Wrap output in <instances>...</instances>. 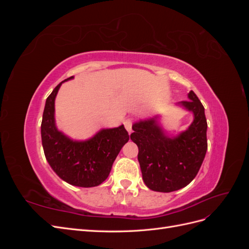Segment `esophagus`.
Returning <instances> with one entry per match:
<instances>
[{"label":"esophagus","instance_id":"34e87169","mask_svg":"<svg viewBox=\"0 0 249 249\" xmlns=\"http://www.w3.org/2000/svg\"><path fill=\"white\" fill-rule=\"evenodd\" d=\"M124 126H125V129L127 130V132H129V133L132 132V122H131V119H126L125 120V122H124Z\"/></svg>","mask_w":249,"mask_h":249}]
</instances>
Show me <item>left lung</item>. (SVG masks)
Returning a JSON list of instances; mask_svg holds the SVG:
<instances>
[{
    "mask_svg": "<svg viewBox=\"0 0 249 249\" xmlns=\"http://www.w3.org/2000/svg\"><path fill=\"white\" fill-rule=\"evenodd\" d=\"M189 100L178 103L194 113L187 131L170 138L155 119L134 124L131 139L138 146V161L145 185L154 191L172 192L196 177L208 148L205 108L192 90Z\"/></svg>",
    "mask_w": 249,
    "mask_h": 249,
    "instance_id": "1",
    "label": "left lung"
}]
</instances>
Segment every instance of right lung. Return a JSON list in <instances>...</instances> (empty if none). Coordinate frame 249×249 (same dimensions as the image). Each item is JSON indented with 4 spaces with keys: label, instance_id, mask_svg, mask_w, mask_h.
<instances>
[{
    "label": "right lung",
    "instance_id": "1",
    "mask_svg": "<svg viewBox=\"0 0 249 249\" xmlns=\"http://www.w3.org/2000/svg\"><path fill=\"white\" fill-rule=\"evenodd\" d=\"M64 81L53 90L44 106L41 122L44 156L53 170L66 183L85 188L99 186L108 178L113 162L129 141V134L120 125L102 130L89 140L73 141L59 132L54 117L55 97Z\"/></svg>",
    "mask_w": 249,
    "mask_h": 249
}]
</instances>
